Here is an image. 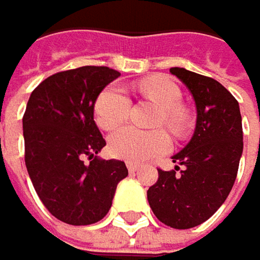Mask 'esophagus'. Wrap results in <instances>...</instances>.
I'll return each mask as SVG.
<instances>
[{
  "label": "esophagus",
  "instance_id": "esophagus-1",
  "mask_svg": "<svg viewBox=\"0 0 260 260\" xmlns=\"http://www.w3.org/2000/svg\"><path fill=\"white\" fill-rule=\"evenodd\" d=\"M138 165L136 164H133V162H127V170H128V173H132V174H135L136 171H138Z\"/></svg>",
  "mask_w": 260,
  "mask_h": 260
}]
</instances>
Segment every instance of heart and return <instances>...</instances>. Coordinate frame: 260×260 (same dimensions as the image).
<instances>
[{
    "instance_id": "obj_1",
    "label": "heart",
    "mask_w": 260,
    "mask_h": 260,
    "mask_svg": "<svg viewBox=\"0 0 260 260\" xmlns=\"http://www.w3.org/2000/svg\"><path fill=\"white\" fill-rule=\"evenodd\" d=\"M136 89L150 101L160 107L156 124H164L173 135L182 136L191 124L189 110L180 104L182 90L168 77L154 75L136 83ZM130 98L119 86H107L96 98L93 106L95 121L103 130L119 127L130 113ZM170 147L167 133L160 128L145 132L135 127L116 130L109 138V151L116 159L127 162H145L162 154Z\"/></svg>"
}]
</instances>
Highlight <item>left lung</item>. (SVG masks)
Here are the masks:
<instances>
[{
  "mask_svg": "<svg viewBox=\"0 0 260 260\" xmlns=\"http://www.w3.org/2000/svg\"><path fill=\"white\" fill-rule=\"evenodd\" d=\"M170 72L192 93L197 125L189 144L173 156L176 170L159 168L147 197L159 221L191 229L209 219L233 188L242 156V119L236 98L216 80L185 68Z\"/></svg>",
  "mask_w": 260,
  "mask_h": 260,
  "instance_id": "left-lung-1",
  "label": "left lung"
}]
</instances>
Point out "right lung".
<instances>
[{
	"label": "right lung",
	"instance_id": "add662e5",
	"mask_svg": "<svg viewBox=\"0 0 260 260\" xmlns=\"http://www.w3.org/2000/svg\"><path fill=\"white\" fill-rule=\"evenodd\" d=\"M119 75L107 66L62 71L45 78L27 103L25 167L44 206L66 224L103 219L118 183L128 176L124 162L96 156L106 141L93 121V104Z\"/></svg>",
	"mask_w": 260,
	"mask_h": 260
}]
</instances>
